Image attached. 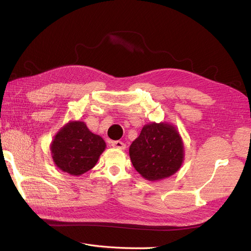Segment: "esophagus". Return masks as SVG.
<instances>
[{
    "mask_svg": "<svg viewBox=\"0 0 251 251\" xmlns=\"http://www.w3.org/2000/svg\"><path fill=\"white\" fill-rule=\"evenodd\" d=\"M112 147L115 148V149H119V150H125L126 149V144L123 141H113L112 142Z\"/></svg>",
    "mask_w": 251,
    "mask_h": 251,
    "instance_id": "esophagus-1",
    "label": "esophagus"
}]
</instances>
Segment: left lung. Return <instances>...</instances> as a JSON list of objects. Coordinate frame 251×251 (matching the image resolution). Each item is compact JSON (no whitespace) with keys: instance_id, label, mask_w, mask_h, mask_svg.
Instances as JSON below:
<instances>
[{"instance_id":"left-lung-1","label":"left lung","mask_w":251,"mask_h":251,"mask_svg":"<svg viewBox=\"0 0 251 251\" xmlns=\"http://www.w3.org/2000/svg\"><path fill=\"white\" fill-rule=\"evenodd\" d=\"M132 164L149 181H159L176 174L184 160V144L177 127L168 123H151L130 147Z\"/></svg>"}]
</instances>
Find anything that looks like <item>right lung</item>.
Masks as SVG:
<instances>
[{"label": "right lung", "mask_w": 251, "mask_h": 251, "mask_svg": "<svg viewBox=\"0 0 251 251\" xmlns=\"http://www.w3.org/2000/svg\"><path fill=\"white\" fill-rule=\"evenodd\" d=\"M105 147L104 140L91 132L83 121L73 120L56 133L50 151L53 162L60 171L80 176L94 168Z\"/></svg>", "instance_id": "add662e5"}]
</instances>
